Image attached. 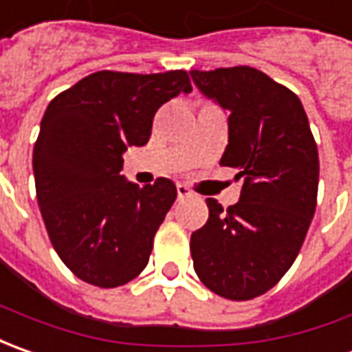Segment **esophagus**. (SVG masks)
I'll return each mask as SVG.
<instances>
[{
    "label": "esophagus",
    "mask_w": 352,
    "mask_h": 352,
    "mask_svg": "<svg viewBox=\"0 0 352 352\" xmlns=\"http://www.w3.org/2000/svg\"><path fill=\"white\" fill-rule=\"evenodd\" d=\"M177 197L179 199H188V197H192V190L187 187V185H177Z\"/></svg>",
    "instance_id": "obj_1"
}]
</instances>
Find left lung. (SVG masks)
I'll return each instance as SVG.
<instances>
[{"instance_id": "8db88e82", "label": "left lung", "mask_w": 352, "mask_h": 352, "mask_svg": "<svg viewBox=\"0 0 352 352\" xmlns=\"http://www.w3.org/2000/svg\"><path fill=\"white\" fill-rule=\"evenodd\" d=\"M190 78L228 115L220 165L243 179L234 206L206 199L208 222L190 236L192 265L214 294L251 300L285 276L304 243L318 199V146L300 99L259 69H192Z\"/></svg>"}]
</instances>
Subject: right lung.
<instances>
[{"label": "right lung", "instance_id": "1", "mask_svg": "<svg viewBox=\"0 0 352 352\" xmlns=\"http://www.w3.org/2000/svg\"><path fill=\"white\" fill-rule=\"evenodd\" d=\"M190 91L183 69L97 72L48 104L32 152L36 199L56 253L81 280L115 288L146 269L177 188L128 181L122 153L146 146L155 111Z\"/></svg>", "mask_w": 352, "mask_h": 352}]
</instances>
